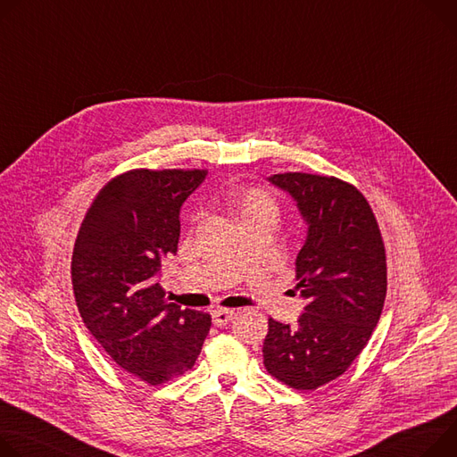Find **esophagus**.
I'll list each match as a JSON object with an SVG mask.
<instances>
[{"label": "esophagus", "instance_id": "34e87169", "mask_svg": "<svg viewBox=\"0 0 457 457\" xmlns=\"http://www.w3.org/2000/svg\"><path fill=\"white\" fill-rule=\"evenodd\" d=\"M235 315V310H228V308H217L213 310V322L217 326H226Z\"/></svg>", "mask_w": 457, "mask_h": 457}]
</instances>
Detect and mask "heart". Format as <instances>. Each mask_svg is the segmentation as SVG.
<instances>
[{
	"label": "heart",
	"mask_w": 457,
	"mask_h": 457,
	"mask_svg": "<svg viewBox=\"0 0 457 457\" xmlns=\"http://www.w3.org/2000/svg\"><path fill=\"white\" fill-rule=\"evenodd\" d=\"M231 205L238 212L242 220H250L264 213L277 215V202L275 198L262 187L255 186H244L231 193L229 196Z\"/></svg>",
	"instance_id": "1"
}]
</instances>
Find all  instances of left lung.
<instances>
[{
  "label": "left lung",
  "mask_w": 457,
  "mask_h": 457,
  "mask_svg": "<svg viewBox=\"0 0 457 457\" xmlns=\"http://www.w3.org/2000/svg\"><path fill=\"white\" fill-rule=\"evenodd\" d=\"M294 196L308 224L295 261L308 301L297 326L268 320L264 366L289 388L315 390L350 368L378 326L386 297V252L364 195L324 175L268 179Z\"/></svg>",
  "instance_id": "8db88e82"
}]
</instances>
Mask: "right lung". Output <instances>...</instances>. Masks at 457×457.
<instances>
[{"instance_id":"obj_1","label":"right lung","mask_w":457,"mask_h":457,"mask_svg":"<svg viewBox=\"0 0 457 457\" xmlns=\"http://www.w3.org/2000/svg\"><path fill=\"white\" fill-rule=\"evenodd\" d=\"M205 170H131L111 179L79 226L71 278L78 312L107 355L162 385L193 368L212 315L165 301L154 280L177 253L180 207Z\"/></svg>"}]
</instances>
